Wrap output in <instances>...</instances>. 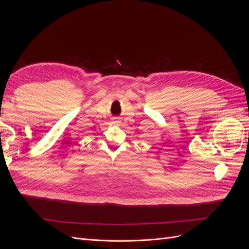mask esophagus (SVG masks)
<instances>
[{
  "instance_id": "1",
  "label": "esophagus",
  "mask_w": 249,
  "mask_h": 249,
  "mask_svg": "<svg viewBox=\"0 0 249 249\" xmlns=\"http://www.w3.org/2000/svg\"><path fill=\"white\" fill-rule=\"evenodd\" d=\"M114 122H115V123H117V124H119V123H120L118 118H114Z\"/></svg>"
}]
</instances>
